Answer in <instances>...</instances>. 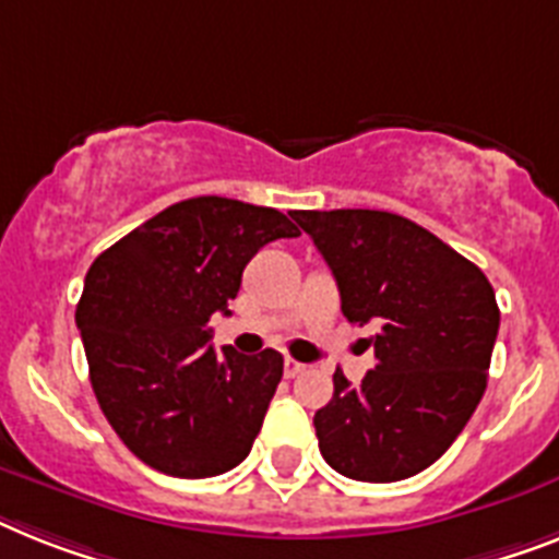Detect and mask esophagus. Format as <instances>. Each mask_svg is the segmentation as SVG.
Wrapping results in <instances>:
<instances>
[{"instance_id": "34e87169", "label": "esophagus", "mask_w": 559, "mask_h": 559, "mask_svg": "<svg viewBox=\"0 0 559 559\" xmlns=\"http://www.w3.org/2000/svg\"><path fill=\"white\" fill-rule=\"evenodd\" d=\"M302 371H306V366H302V362L285 357V377H299Z\"/></svg>"}]
</instances>
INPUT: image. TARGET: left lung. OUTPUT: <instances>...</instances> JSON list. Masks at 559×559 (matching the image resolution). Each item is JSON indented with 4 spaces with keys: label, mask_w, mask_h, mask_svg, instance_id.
Wrapping results in <instances>:
<instances>
[{
    "label": "left lung",
    "mask_w": 559,
    "mask_h": 559,
    "mask_svg": "<svg viewBox=\"0 0 559 559\" xmlns=\"http://www.w3.org/2000/svg\"><path fill=\"white\" fill-rule=\"evenodd\" d=\"M340 288L348 322L373 325L377 366L359 385L336 368L313 414L325 463L396 483L437 463L483 400L500 308L486 274L431 230L389 211H297Z\"/></svg>",
    "instance_id": "1"
}]
</instances>
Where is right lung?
<instances>
[{"label":"right lung","instance_id":"right-lung-1","mask_svg":"<svg viewBox=\"0 0 559 559\" xmlns=\"http://www.w3.org/2000/svg\"><path fill=\"white\" fill-rule=\"evenodd\" d=\"M299 237L276 207L193 197L165 207L87 269L76 306L96 403L142 463L170 477L230 472L251 451L283 380L274 348L211 345L262 246Z\"/></svg>","mask_w":559,"mask_h":559}]
</instances>
